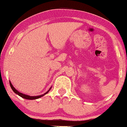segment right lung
Segmentation results:
<instances>
[{"mask_svg": "<svg viewBox=\"0 0 127 127\" xmlns=\"http://www.w3.org/2000/svg\"><path fill=\"white\" fill-rule=\"evenodd\" d=\"M9 83H10V87H11L12 90H13V92H14V93H15V94L18 95L19 96H20L21 97H22V98H24V99H38V98H41V97L43 96H44L45 95L47 94L48 92H49V90H50L51 89L52 87H51L50 88H49V90L47 92H46V93H44L43 95H39V96H29V95H25V94H23V93H20L19 92L18 90H17L13 86V85H12L11 82H10V81H9Z\"/></svg>", "mask_w": 127, "mask_h": 127, "instance_id": "right-lung-1", "label": "right lung"}]
</instances>
